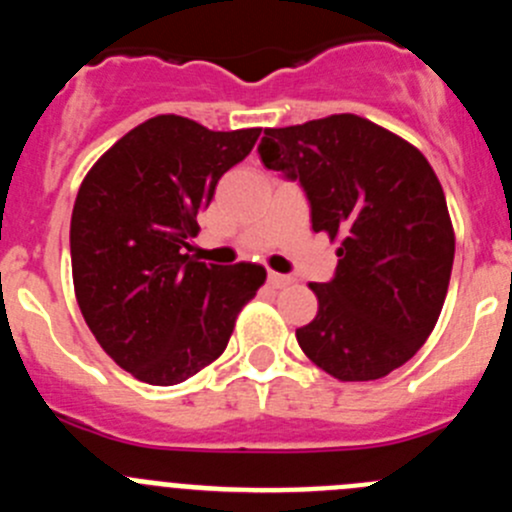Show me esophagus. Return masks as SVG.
<instances>
[{
  "mask_svg": "<svg viewBox=\"0 0 512 512\" xmlns=\"http://www.w3.org/2000/svg\"><path fill=\"white\" fill-rule=\"evenodd\" d=\"M269 284L274 289H282V287H287V284H292V277H284V274H277V271H269Z\"/></svg>",
  "mask_w": 512,
  "mask_h": 512,
  "instance_id": "34e87169",
  "label": "esophagus"
}]
</instances>
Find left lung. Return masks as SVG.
Instances as JSON below:
<instances>
[{
  "label": "left lung",
  "mask_w": 512,
  "mask_h": 512,
  "mask_svg": "<svg viewBox=\"0 0 512 512\" xmlns=\"http://www.w3.org/2000/svg\"><path fill=\"white\" fill-rule=\"evenodd\" d=\"M266 169L300 182L315 233L338 243L318 315L297 328L312 364L341 382H372L413 359L441 315L454 228L436 171L400 135L359 115L264 130Z\"/></svg>",
  "instance_id": "left-lung-1"
}]
</instances>
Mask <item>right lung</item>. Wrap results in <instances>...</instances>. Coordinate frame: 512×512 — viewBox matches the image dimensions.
<instances>
[{
  "label": "right lung",
  "instance_id": "1",
  "mask_svg": "<svg viewBox=\"0 0 512 512\" xmlns=\"http://www.w3.org/2000/svg\"><path fill=\"white\" fill-rule=\"evenodd\" d=\"M261 128L207 130L158 115L92 166L71 215L79 310L117 366L171 387L223 354L266 269L189 256L220 176L251 153Z\"/></svg>",
  "mask_w": 512,
  "mask_h": 512
}]
</instances>
